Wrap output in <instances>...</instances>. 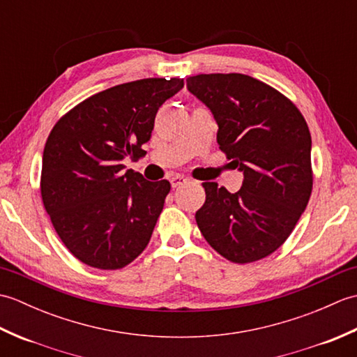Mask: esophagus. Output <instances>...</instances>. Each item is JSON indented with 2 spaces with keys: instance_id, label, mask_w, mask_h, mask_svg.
Here are the masks:
<instances>
[{
  "instance_id": "obj_1",
  "label": "esophagus",
  "mask_w": 357,
  "mask_h": 357,
  "mask_svg": "<svg viewBox=\"0 0 357 357\" xmlns=\"http://www.w3.org/2000/svg\"><path fill=\"white\" fill-rule=\"evenodd\" d=\"M185 183H187V178L181 176V174H176V176H173V178L170 179V184H172L173 188H176V187L183 185V184H185Z\"/></svg>"
}]
</instances>
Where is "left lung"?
<instances>
[{
    "mask_svg": "<svg viewBox=\"0 0 357 357\" xmlns=\"http://www.w3.org/2000/svg\"><path fill=\"white\" fill-rule=\"evenodd\" d=\"M187 89L213 113L219 149L244 173L236 193L202 184L196 224L225 259L259 261L290 236L312 195L308 126L287 96L248 75H196Z\"/></svg>",
    "mask_w": 357,
    "mask_h": 357,
    "instance_id": "obj_1",
    "label": "left lung"
}]
</instances>
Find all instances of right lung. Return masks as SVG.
<instances>
[{
	"instance_id": "obj_1",
	"label": "right lung",
	"mask_w": 357,
	"mask_h": 357,
	"mask_svg": "<svg viewBox=\"0 0 357 357\" xmlns=\"http://www.w3.org/2000/svg\"><path fill=\"white\" fill-rule=\"evenodd\" d=\"M183 87L181 78L126 82L53 126L43 153V204L63 244L89 267L123 268L147 247L170 183H150L123 162L146 155L159 107Z\"/></svg>"
}]
</instances>
